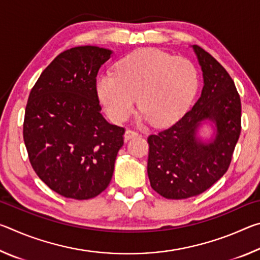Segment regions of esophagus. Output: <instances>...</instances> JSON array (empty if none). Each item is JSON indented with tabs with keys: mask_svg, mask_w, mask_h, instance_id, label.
<instances>
[{
	"mask_svg": "<svg viewBox=\"0 0 260 260\" xmlns=\"http://www.w3.org/2000/svg\"><path fill=\"white\" fill-rule=\"evenodd\" d=\"M139 135V132H136V131H134V129H126L125 131V134H124V139L127 141V140H129V139H132V138H134V136H138Z\"/></svg>",
	"mask_w": 260,
	"mask_h": 260,
	"instance_id": "esophagus-1",
	"label": "esophagus"
}]
</instances>
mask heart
I'll return each instance as SVG.
<instances>
[{
  "label": "heart",
  "instance_id": "obj_1",
  "mask_svg": "<svg viewBox=\"0 0 260 260\" xmlns=\"http://www.w3.org/2000/svg\"><path fill=\"white\" fill-rule=\"evenodd\" d=\"M199 86V71L190 59L156 48H142L119 60L116 73L101 76L96 89L113 121L126 120L138 98L141 118L164 127L182 116Z\"/></svg>",
  "mask_w": 260,
  "mask_h": 260
}]
</instances>
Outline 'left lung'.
<instances>
[{
	"label": "left lung",
	"instance_id": "8db88e82",
	"mask_svg": "<svg viewBox=\"0 0 260 260\" xmlns=\"http://www.w3.org/2000/svg\"><path fill=\"white\" fill-rule=\"evenodd\" d=\"M192 48L203 71L201 98L174 125L148 138L150 186L169 200L189 199L213 186L227 172L241 133V100L234 81L208 51ZM206 119L216 125L209 144L197 138Z\"/></svg>",
	"mask_w": 260,
	"mask_h": 260
}]
</instances>
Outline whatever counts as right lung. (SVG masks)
<instances>
[{
	"label": "right lung",
	"mask_w": 260,
	"mask_h": 260,
	"mask_svg": "<svg viewBox=\"0 0 260 260\" xmlns=\"http://www.w3.org/2000/svg\"><path fill=\"white\" fill-rule=\"evenodd\" d=\"M112 51L94 46L65 50L30 90L23 135L29 162L51 190L89 200L111 181L124 127L101 113L96 77Z\"/></svg>",
	"instance_id": "add662e5"
}]
</instances>
